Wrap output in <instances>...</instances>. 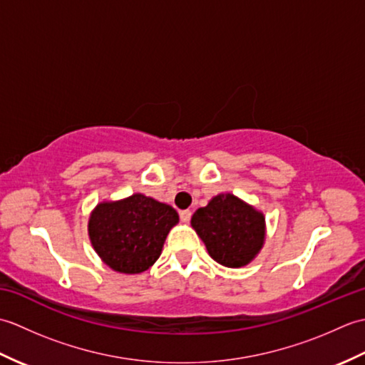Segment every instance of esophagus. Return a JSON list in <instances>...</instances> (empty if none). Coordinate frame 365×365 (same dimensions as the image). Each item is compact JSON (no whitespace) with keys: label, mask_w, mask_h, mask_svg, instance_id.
<instances>
[{"label":"esophagus","mask_w":365,"mask_h":365,"mask_svg":"<svg viewBox=\"0 0 365 365\" xmlns=\"http://www.w3.org/2000/svg\"><path fill=\"white\" fill-rule=\"evenodd\" d=\"M180 220H182V222H190V220H191V210H182L180 212Z\"/></svg>","instance_id":"obj_1"}]
</instances>
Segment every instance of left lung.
<instances>
[{"instance_id": "obj_1", "label": "left lung", "mask_w": 365, "mask_h": 365, "mask_svg": "<svg viewBox=\"0 0 365 365\" xmlns=\"http://www.w3.org/2000/svg\"><path fill=\"white\" fill-rule=\"evenodd\" d=\"M191 226L210 257L227 268L247 265L265 242V216L230 192L197 208Z\"/></svg>"}]
</instances>
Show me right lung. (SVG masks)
<instances>
[{"label":"right lung","mask_w":365,"mask_h":365,"mask_svg":"<svg viewBox=\"0 0 365 365\" xmlns=\"http://www.w3.org/2000/svg\"><path fill=\"white\" fill-rule=\"evenodd\" d=\"M178 222L173 207L141 192L100 202L89 216V238L98 257L118 273L138 274L160 257L163 245Z\"/></svg>","instance_id":"right-lung-1"}]
</instances>
